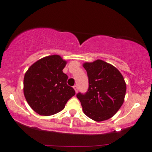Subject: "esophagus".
I'll use <instances>...</instances> for the list:
<instances>
[{
  "label": "esophagus",
  "mask_w": 152,
  "mask_h": 152,
  "mask_svg": "<svg viewBox=\"0 0 152 152\" xmlns=\"http://www.w3.org/2000/svg\"><path fill=\"white\" fill-rule=\"evenodd\" d=\"M74 90H75V92H76V93H77V92H78V87H77V86H74Z\"/></svg>",
  "instance_id": "obj_1"
}]
</instances>
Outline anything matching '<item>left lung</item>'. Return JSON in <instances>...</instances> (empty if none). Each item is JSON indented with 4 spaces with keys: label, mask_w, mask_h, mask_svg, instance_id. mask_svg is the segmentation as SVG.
<instances>
[{
    "label": "left lung",
    "mask_w": 152,
    "mask_h": 152,
    "mask_svg": "<svg viewBox=\"0 0 152 152\" xmlns=\"http://www.w3.org/2000/svg\"><path fill=\"white\" fill-rule=\"evenodd\" d=\"M88 89L86 93L76 95L86 116L95 121L110 118L122 106L126 84L116 67L101 59L86 62Z\"/></svg>",
    "instance_id": "left-lung-1"
}]
</instances>
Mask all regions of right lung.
<instances>
[{
  "mask_svg": "<svg viewBox=\"0 0 152 152\" xmlns=\"http://www.w3.org/2000/svg\"><path fill=\"white\" fill-rule=\"evenodd\" d=\"M66 64L59 55H51L38 60L25 74V98L37 114H57L76 94L74 88L66 84L68 76L62 72Z\"/></svg>",
  "mask_w": 152,
  "mask_h": 152,
  "instance_id": "obj_1",
  "label": "right lung"
}]
</instances>
